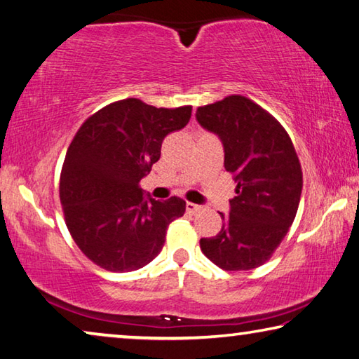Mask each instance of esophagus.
Masks as SVG:
<instances>
[{
  "label": "esophagus",
  "instance_id": "esophagus-1",
  "mask_svg": "<svg viewBox=\"0 0 359 359\" xmlns=\"http://www.w3.org/2000/svg\"><path fill=\"white\" fill-rule=\"evenodd\" d=\"M186 210H187V212H191V215H196V212H198L200 210H202V206L187 202L186 203Z\"/></svg>",
  "mask_w": 359,
  "mask_h": 359
}]
</instances>
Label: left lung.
<instances>
[{"label":"left lung","instance_id":"obj_1","mask_svg":"<svg viewBox=\"0 0 359 359\" xmlns=\"http://www.w3.org/2000/svg\"><path fill=\"white\" fill-rule=\"evenodd\" d=\"M197 121L222 140L224 167L236 196L216 236L200 248L225 271H248L271 259L297 216L303 172L290 135L271 113L233 94L197 109Z\"/></svg>","mask_w":359,"mask_h":359}]
</instances>
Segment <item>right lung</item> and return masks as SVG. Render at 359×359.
I'll list each match as a JSON object with an SVG mask.
<instances>
[{
    "mask_svg": "<svg viewBox=\"0 0 359 359\" xmlns=\"http://www.w3.org/2000/svg\"><path fill=\"white\" fill-rule=\"evenodd\" d=\"M192 107L157 109L128 97L85 119L62 162L60 200L69 233L94 265L135 271L156 259L186 202L144 197L140 180L159 161L163 138L189 123Z\"/></svg>",
    "mask_w": 359,
    "mask_h": 359,
    "instance_id": "1",
    "label": "right lung"
}]
</instances>
